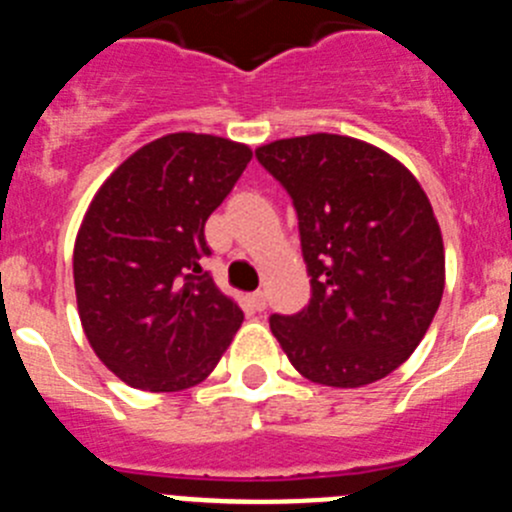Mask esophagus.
I'll use <instances>...</instances> for the list:
<instances>
[{"instance_id": "34e87169", "label": "esophagus", "mask_w": 512, "mask_h": 512, "mask_svg": "<svg viewBox=\"0 0 512 512\" xmlns=\"http://www.w3.org/2000/svg\"><path fill=\"white\" fill-rule=\"evenodd\" d=\"M250 304H252V309H257V311L265 309V306H268V299H265V291L250 293Z\"/></svg>"}]
</instances>
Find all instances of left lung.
Listing matches in <instances>:
<instances>
[{
  "instance_id": "left-lung-1",
  "label": "left lung",
  "mask_w": 512,
  "mask_h": 512,
  "mask_svg": "<svg viewBox=\"0 0 512 512\" xmlns=\"http://www.w3.org/2000/svg\"><path fill=\"white\" fill-rule=\"evenodd\" d=\"M260 164L299 213L309 306L270 317L304 379L358 389L402 366L446 286L441 226L417 177L379 146L337 133L262 144Z\"/></svg>"
}]
</instances>
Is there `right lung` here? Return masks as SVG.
<instances>
[{
    "instance_id": "add662e5",
    "label": "right lung",
    "mask_w": 512,
    "mask_h": 512,
    "mask_svg": "<svg viewBox=\"0 0 512 512\" xmlns=\"http://www.w3.org/2000/svg\"><path fill=\"white\" fill-rule=\"evenodd\" d=\"M252 149L211 133H167L115 167L74 242L82 330L133 389L201 384L244 314L201 260L206 221L250 164Z\"/></svg>"
}]
</instances>
